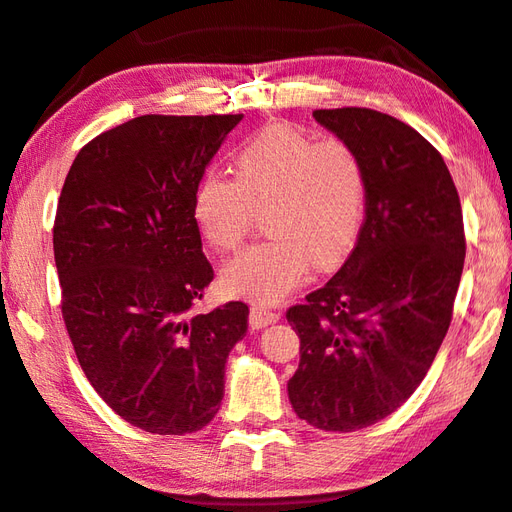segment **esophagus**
<instances>
[{"label": "esophagus", "instance_id": "esophagus-1", "mask_svg": "<svg viewBox=\"0 0 512 512\" xmlns=\"http://www.w3.org/2000/svg\"><path fill=\"white\" fill-rule=\"evenodd\" d=\"M280 320V313L277 311H268L264 306H253L250 309V327L253 329H264L268 324H275Z\"/></svg>", "mask_w": 512, "mask_h": 512}]
</instances>
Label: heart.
I'll list each match as a JSON object with an SVG mask.
<instances>
[{"label":"heart","mask_w":512,"mask_h":512,"mask_svg":"<svg viewBox=\"0 0 512 512\" xmlns=\"http://www.w3.org/2000/svg\"><path fill=\"white\" fill-rule=\"evenodd\" d=\"M235 179L203 174L192 219L215 250H232L246 235L253 208H264L268 239L241 250L221 271L232 297L277 304L306 280L309 266L333 268L360 235L367 176L358 154L338 141L318 143L291 125H271L235 154Z\"/></svg>","instance_id":"obj_1"}]
</instances>
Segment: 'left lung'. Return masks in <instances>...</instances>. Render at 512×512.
<instances>
[{
	"label": "left lung",
	"instance_id": "1",
	"mask_svg": "<svg viewBox=\"0 0 512 512\" xmlns=\"http://www.w3.org/2000/svg\"><path fill=\"white\" fill-rule=\"evenodd\" d=\"M313 118L358 154L367 208L340 271L286 311L300 336L288 401L313 427L353 432L396 412L432 367L463 273V215L448 165L410 125L360 107Z\"/></svg>",
	"mask_w": 512,
	"mask_h": 512
}]
</instances>
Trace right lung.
Instances as JSON below:
<instances>
[{
  "label": "right lung",
  "instance_id": "add662e5",
  "mask_svg": "<svg viewBox=\"0 0 512 512\" xmlns=\"http://www.w3.org/2000/svg\"><path fill=\"white\" fill-rule=\"evenodd\" d=\"M241 118H132L82 147L62 185L53 253L64 324L91 387L145 432L208 425L248 331L244 302L192 313L215 275L194 188Z\"/></svg>",
  "mask_w": 512,
  "mask_h": 512
}]
</instances>
